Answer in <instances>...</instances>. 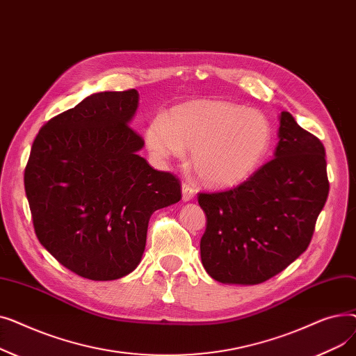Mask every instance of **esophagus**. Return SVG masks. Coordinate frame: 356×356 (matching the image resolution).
Masks as SVG:
<instances>
[{"label": "esophagus", "instance_id": "1", "mask_svg": "<svg viewBox=\"0 0 356 356\" xmlns=\"http://www.w3.org/2000/svg\"><path fill=\"white\" fill-rule=\"evenodd\" d=\"M193 196H195L193 188H191V184H188V183H183L181 184V199H183V202L192 200Z\"/></svg>", "mask_w": 356, "mask_h": 356}]
</instances>
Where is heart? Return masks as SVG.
Segmentation results:
<instances>
[{
    "mask_svg": "<svg viewBox=\"0 0 356 356\" xmlns=\"http://www.w3.org/2000/svg\"><path fill=\"white\" fill-rule=\"evenodd\" d=\"M271 125L258 111L218 99H197L173 106L164 118L149 120L144 140L159 160L192 152L196 177L213 188L247 180L271 145Z\"/></svg>",
    "mask_w": 356,
    "mask_h": 356,
    "instance_id": "obj_1",
    "label": "heart"
}]
</instances>
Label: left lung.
<instances>
[{
    "label": "left lung",
    "instance_id": "1",
    "mask_svg": "<svg viewBox=\"0 0 356 356\" xmlns=\"http://www.w3.org/2000/svg\"><path fill=\"white\" fill-rule=\"evenodd\" d=\"M327 195L322 141L283 111L273 160L234 189L197 195L204 270L225 284L267 282L307 250Z\"/></svg>",
    "mask_w": 356,
    "mask_h": 356
}]
</instances>
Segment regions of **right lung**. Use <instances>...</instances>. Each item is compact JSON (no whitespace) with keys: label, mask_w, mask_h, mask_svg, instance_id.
I'll list each match as a JSON object with an SVG mask.
<instances>
[{"label":"right lung","mask_w":356,"mask_h":356,"mask_svg":"<svg viewBox=\"0 0 356 356\" xmlns=\"http://www.w3.org/2000/svg\"><path fill=\"white\" fill-rule=\"evenodd\" d=\"M137 108L136 89L93 93L40 128L24 170L40 244L95 282L136 270L149 216L181 199L179 179L137 154Z\"/></svg>","instance_id":"1"}]
</instances>
